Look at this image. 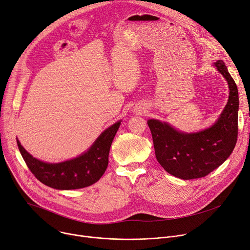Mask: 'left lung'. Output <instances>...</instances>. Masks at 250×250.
<instances>
[{"label": "left lung", "mask_w": 250, "mask_h": 250, "mask_svg": "<svg viewBox=\"0 0 250 250\" xmlns=\"http://www.w3.org/2000/svg\"><path fill=\"white\" fill-rule=\"evenodd\" d=\"M215 66L228 83L229 98L213 126L186 134L155 119L147 122L157 161L169 174L184 180L208 175L230 156L237 141V86L222 60H218Z\"/></svg>", "instance_id": "1"}]
</instances>
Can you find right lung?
I'll use <instances>...</instances> for the list:
<instances>
[{
    "label": "right lung",
    "instance_id": "right-lung-1",
    "mask_svg": "<svg viewBox=\"0 0 250 250\" xmlns=\"http://www.w3.org/2000/svg\"><path fill=\"white\" fill-rule=\"evenodd\" d=\"M120 121L106 129L81 156L61 163H45L34 158L17 140L19 150L34 176L43 184L60 190L79 189L97 182L108 166L112 141Z\"/></svg>",
    "mask_w": 250,
    "mask_h": 250
}]
</instances>
